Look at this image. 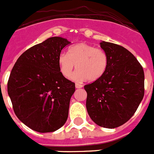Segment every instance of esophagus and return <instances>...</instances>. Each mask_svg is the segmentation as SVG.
Instances as JSON below:
<instances>
[{
  "label": "esophagus",
  "instance_id": "esophagus-1",
  "mask_svg": "<svg viewBox=\"0 0 154 154\" xmlns=\"http://www.w3.org/2000/svg\"><path fill=\"white\" fill-rule=\"evenodd\" d=\"M75 87H76V88H81L83 87V85H81V84L76 83V85H75Z\"/></svg>",
  "mask_w": 154,
  "mask_h": 154
}]
</instances>
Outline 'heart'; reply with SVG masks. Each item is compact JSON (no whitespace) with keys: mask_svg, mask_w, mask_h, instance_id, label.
Wrapping results in <instances>:
<instances>
[{"mask_svg":"<svg viewBox=\"0 0 154 154\" xmlns=\"http://www.w3.org/2000/svg\"><path fill=\"white\" fill-rule=\"evenodd\" d=\"M58 63L62 75L67 79L71 77L76 66L77 70L73 76L75 81L88 79L95 81L105 74L109 58L103 49L88 44L80 43L69 48L68 54H60Z\"/></svg>","mask_w":154,"mask_h":154,"instance_id":"heart-1","label":"heart"}]
</instances>
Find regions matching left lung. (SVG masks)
I'll list each match as a JSON object with an SVG mask.
<instances>
[{"mask_svg":"<svg viewBox=\"0 0 154 154\" xmlns=\"http://www.w3.org/2000/svg\"><path fill=\"white\" fill-rule=\"evenodd\" d=\"M109 58L108 68L100 79L85 85L86 107L99 126L115 128L126 123L144 96V71L136 58L121 45L102 41Z\"/></svg>","mask_w":154,"mask_h":154,"instance_id":"obj_1","label":"left lung"}]
</instances>
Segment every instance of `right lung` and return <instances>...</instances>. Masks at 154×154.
<instances>
[{
  "instance_id": "add662e5",
  "label": "right lung",
  "mask_w": 154,
  "mask_h": 154,
  "mask_svg": "<svg viewBox=\"0 0 154 154\" xmlns=\"http://www.w3.org/2000/svg\"><path fill=\"white\" fill-rule=\"evenodd\" d=\"M70 42L50 37L19 56L8 81L14 112L29 128L52 132L66 123L75 84L62 75L58 59Z\"/></svg>"
}]
</instances>
